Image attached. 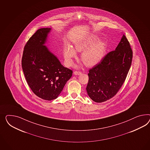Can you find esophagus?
Returning a JSON list of instances; mask_svg holds the SVG:
<instances>
[{
	"label": "esophagus",
	"instance_id": "34e87169",
	"mask_svg": "<svg viewBox=\"0 0 150 150\" xmlns=\"http://www.w3.org/2000/svg\"><path fill=\"white\" fill-rule=\"evenodd\" d=\"M81 71H75L74 72V74L75 75H80L81 74Z\"/></svg>",
	"mask_w": 150,
	"mask_h": 150
}]
</instances>
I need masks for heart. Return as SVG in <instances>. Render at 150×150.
Instances as JSON below:
<instances>
[{
	"label": "heart",
	"mask_w": 150,
	"mask_h": 150,
	"mask_svg": "<svg viewBox=\"0 0 150 150\" xmlns=\"http://www.w3.org/2000/svg\"><path fill=\"white\" fill-rule=\"evenodd\" d=\"M98 38L91 36L78 41L75 44V49L78 52H82L81 60L87 67H93L98 64L102 60L105 52L106 45L103 41H99ZM64 56L68 65L73 63V58L76 56L73 48L67 45L64 49Z\"/></svg>",
	"instance_id": "obj_1"
}]
</instances>
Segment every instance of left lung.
Wrapping results in <instances>:
<instances>
[{"mask_svg":"<svg viewBox=\"0 0 150 150\" xmlns=\"http://www.w3.org/2000/svg\"><path fill=\"white\" fill-rule=\"evenodd\" d=\"M133 51L123 34L115 50L89 70L86 90L91 99L101 103L114 97L126 80L132 64Z\"/></svg>","mask_w":150,"mask_h":150,"instance_id":"1","label":"left lung"}]
</instances>
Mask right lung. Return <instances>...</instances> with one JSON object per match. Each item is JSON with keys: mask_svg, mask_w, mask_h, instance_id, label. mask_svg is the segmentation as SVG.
<instances>
[{"mask_svg": "<svg viewBox=\"0 0 150 150\" xmlns=\"http://www.w3.org/2000/svg\"><path fill=\"white\" fill-rule=\"evenodd\" d=\"M50 30L48 28L38 29L24 46L22 58V67L29 87L46 100L56 99L73 74L44 45Z\"/></svg>", "mask_w": 150, "mask_h": 150, "instance_id": "1", "label": "right lung"}]
</instances>
